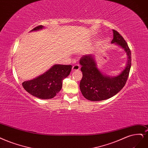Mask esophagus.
<instances>
[{
    "mask_svg": "<svg viewBox=\"0 0 148 148\" xmlns=\"http://www.w3.org/2000/svg\"><path fill=\"white\" fill-rule=\"evenodd\" d=\"M80 69V66L78 64H75L72 67V71H77Z\"/></svg>",
    "mask_w": 148,
    "mask_h": 148,
    "instance_id": "34e87169",
    "label": "esophagus"
}]
</instances>
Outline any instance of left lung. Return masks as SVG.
Masks as SVG:
<instances>
[{"mask_svg":"<svg viewBox=\"0 0 148 148\" xmlns=\"http://www.w3.org/2000/svg\"><path fill=\"white\" fill-rule=\"evenodd\" d=\"M113 31V39L111 43L119 45L128 56L126 67L119 75L109 77L103 75L97 67L92 55L83 56L79 60L83 73L79 88L83 95L89 100L100 101L112 97L124 88L128 79L132 61L130 50L123 36L116 30Z\"/></svg>","mask_w":148,"mask_h":148,"instance_id":"obj_1","label":"left lung"}]
</instances>
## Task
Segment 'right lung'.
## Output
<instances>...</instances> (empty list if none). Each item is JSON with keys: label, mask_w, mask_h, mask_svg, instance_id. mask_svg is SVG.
I'll use <instances>...</instances> for the list:
<instances>
[{"label": "right lung", "mask_w": 148, "mask_h": 148, "mask_svg": "<svg viewBox=\"0 0 148 148\" xmlns=\"http://www.w3.org/2000/svg\"><path fill=\"white\" fill-rule=\"evenodd\" d=\"M43 27L40 25L32 30L41 29ZM72 68L71 65H54L38 77L24 81L23 87L30 94L39 99H52L62 89V81L69 75Z\"/></svg>", "instance_id": "right-lung-1"}]
</instances>
